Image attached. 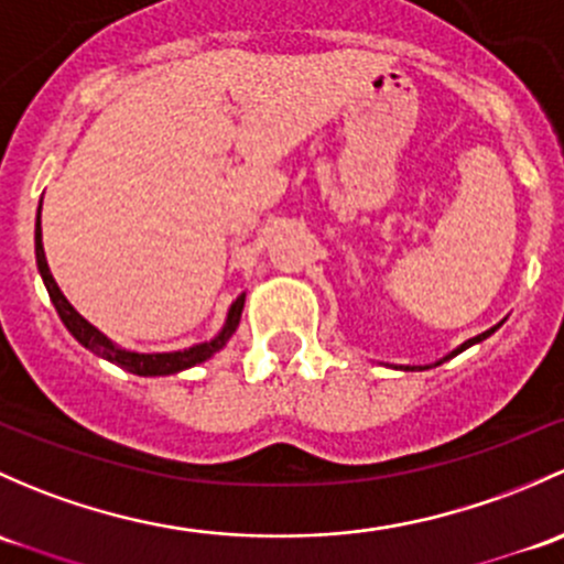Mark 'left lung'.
<instances>
[{"mask_svg": "<svg viewBox=\"0 0 564 564\" xmlns=\"http://www.w3.org/2000/svg\"><path fill=\"white\" fill-rule=\"evenodd\" d=\"M500 327H502V322H500V324H497V327L486 329V332H481V335H476V337H470V340H465V343H462V346H456L452 354H446V357H443V359L432 361V365H400V367H397V370H430V367H437V365H443V361L454 359V357H456V354H462V351H465V348H470V346H476V343H481V340H486V337H489V335H495V332H497V329H500Z\"/></svg>", "mask_w": 564, "mask_h": 564, "instance_id": "1", "label": "left lung"}]
</instances>
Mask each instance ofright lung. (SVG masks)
<instances>
[{
	"label": "right lung",
	"instance_id": "obj_1",
	"mask_svg": "<svg viewBox=\"0 0 564 564\" xmlns=\"http://www.w3.org/2000/svg\"><path fill=\"white\" fill-rule=\"evenodd\" d=\"M43 207V203H40ZM40 207H37V224H34V257H37V270L40 278H43L47 294H51L53 307H56L58 318L64 322V327L69 329V335L80 343L83 348H88L97 357L112 361V365L123 367L127 372H134V376H175V372L188 370L194 365H203L213 357V354L221 351L229 343V337L235 335L237 324H240L242 305H246V294H240L232 305H229L227 318H224V327L210 337V340L194 343V346L181 348V351H162V354H142V351H129V348H121L118 343H112L105 332H99L91 322L80 316L69 300L64 297V292L58 289V283L53 281L51 267H47L45 248H43V227H40Z\"/></svg>",
	"mask_w": 564,
	"mask_h": 564
}]
</instances>
